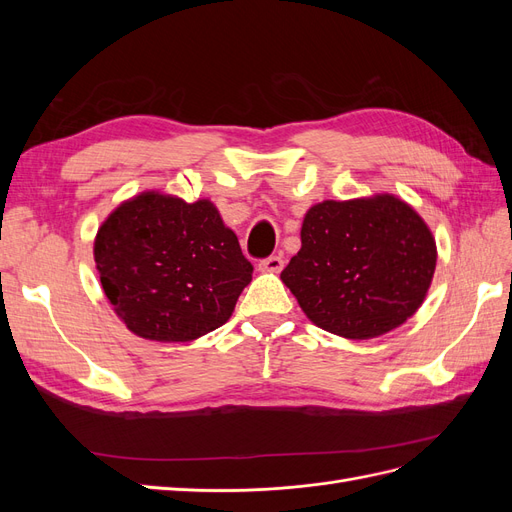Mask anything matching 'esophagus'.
I'll list each match as a JSON object with an SVG mask.
<instances>
[{
	"mask_svg": "<svg viewBox=\"0 0 512 512\" xmlns=\"http://www.w3.org/2000/svg\"><path fill=\"white\" fill-rule=\"evenodd\" d=\"M258 269L267 271V273H280L284 269V258L282 256H269L265 260H260Z\"/></svg>",
	"mask_w": 512,
	"mask_h": 512,
	"instance_id": "obj_1",
	"label": "esophagus"
}]
</instances>
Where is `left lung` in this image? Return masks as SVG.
Returning <instances> with one entry per match:
<instances>
[{
	"mask_svg": "<svg viewBox=\"0 0 512 512\" xmlns=\"http://www.w3.org/2000/svg\"><path fill=\"white\" fill-rule=\"evenodd\" d=\"M436 258L431 230L397 196L324 200L305 213L282 282L316 327L371 339L421 307Z\"/></svg>",
	"mask_w": 512,
	"mask_h": 512,
	"instance_id": "1",
	"label": "left lung"
}]
</instances>
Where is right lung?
<instances>
[{
    "instance_id": "right-lung-1",
    "label": "right lung",
    "mask_w": 512,
    "mask_h": 512,
    "mask_svg": "<svg viewBox=\"0 0 512 512\" xmlns=\"http://www.w3.org/2000/svg\"><path fill=\"white\" fill-rule=\"evenodd\" d=\"M94 258L115 314L151 342H192L222 327L254 271L211 200L160 192L108 215Z\"/></svg>"
}]
</instances>
